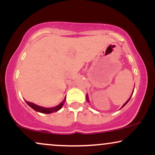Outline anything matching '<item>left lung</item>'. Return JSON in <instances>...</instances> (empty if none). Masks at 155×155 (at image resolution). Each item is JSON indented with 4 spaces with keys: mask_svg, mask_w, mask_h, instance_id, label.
<instances>
[{
    "mask_svg": "<svg viewBox=\"0 0 155 155\" xmlns=\"http://www.w3.org/2000/svg\"><path fill=\"white\" fill-rule=\"evenodd\" d=\"M133 93H132V95H133ZM131 96H132V95H131ZM131 96H130V97H131ZM86 97H87V102H89V99H88V95H87V96H86ZM130 98L128 99V100H127V101H126V103H125V104H124L123 105V106H122V107H124V106H125V105L127 104V102H128V101H130Z\"/></svg>",
    "mask_w": 155,
    "mask_h": 155,
    "instance_id": "obj_1",
    "label": "left lung"
}]
</instances>
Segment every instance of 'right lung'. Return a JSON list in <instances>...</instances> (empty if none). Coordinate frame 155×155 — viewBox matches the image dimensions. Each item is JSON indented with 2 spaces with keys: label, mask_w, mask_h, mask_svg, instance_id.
Returning a JSON list of instances; mask_svg holds the SVG:
<instances>
[{
  "label": "right lung",
  "mask_w": 155,
  "mask_h": 155,
  "mask_svg": "<svg viewBox=\"0 0 155 155\" xmlns=\"http://www.w3.org/2000/svg\"><path fill=\"white\" fill-rule=\"evenodd\" d=\"M65 100H66V98L65 97V99H64L61 104H60L58 106H54V107H52V108L42 107V106H38V105L33 104V103H31V102H28V101H26V103L28 106H31V107L33 108V109H34L35 111H36L38 112H41V113H44V114H51V113H52V112H56V111H59L60 108L63 107V104H65Z\"/></svg>",
  "instance_id": "right-lung-1"
}]
</instances>
